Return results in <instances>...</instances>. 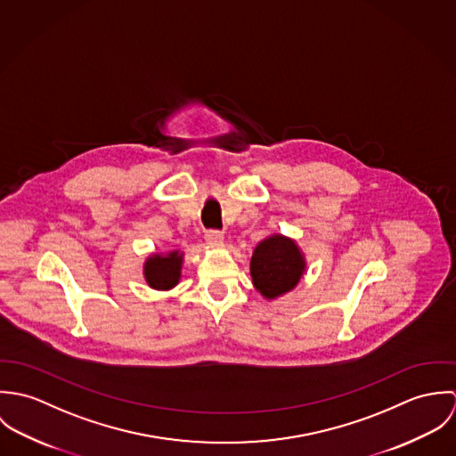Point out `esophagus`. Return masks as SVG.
Listing matches in <instances>:
<instances>
[{
    "label": "esophagus",
    "mask_w": 456,
    "mask_h": 456,
    "mask_svg": "<svg viewBox=\"0 0 456 456\" xmlns=\"http://www.w3.org/2000/svg\"><path fill=\"white\" fill-rule=\"evenodd\" d=\"M205 240H207L210 246H221L223 240H224V235H223V232H219V230H208V232H205Z\"/></svg>",
    "instance_id": "esophagus-1"
}]
</instances>
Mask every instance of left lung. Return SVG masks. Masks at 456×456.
<instances>
[{"instance_id":"left-lung-1","label":"left lung","mask_w":456,"mask_h":456,"mask_svg":"<svg viewBox=\"0 0 456 456\" xmlns=\"http://www.w3.org/2000/svg\"><path fill=\"white\" fill-rule=\"evenodd\" d=\"M304 272L305 261L300 249L282 235L265 239L251 258L253 284L265 298H275L293 289Z\"/></svg>"}]
</instances>
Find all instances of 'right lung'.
Wrapping results in <instances>:
<instances>
[{
    "instance_id": "obj_1",
    "label": "right lung",
    "mask_w": 456,
    "mask_h": 456,
    "mask_svg": "<svg viewBox=\"0 0 456 456\" xmlns=\"http://www.w3.org/2000/svg\"><path fill=\"white\" fill-rule=\"evenodd\" d=\"M183 266V255L172 251L170 255H154L145 261L143 273L145 281L154 289H170L179 282Z\"/></svg>"
}]
</instances>
